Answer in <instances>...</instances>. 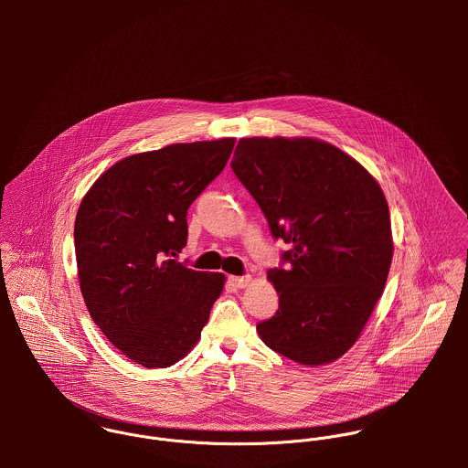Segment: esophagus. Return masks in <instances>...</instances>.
<instances>
[{"label":"esophagus","mask_w":468,"mask_h":468,"mask_svg":"<svg viewBox=\"0 0 468 468\" xmlns=\"http://www.w3.org/2000/svg\"><path fill=\"white\" fill-rule=\"evenodd\" d=\"M230 281L238 286V288H247L252 282L250 275H243V277H230Z\"/></svg>","instance_id":"1"}]
</instances>
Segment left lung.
<instances>
[{"instance_id": "obj_1", "label": "left lung", "mask_w": 468, "mask_h": 468, "mask_svg": "<svg viewBox=\"0 0 468 468\" xmlns=\"http://www.w3.org/2000/svg\"><path fill=\"white\" fill-rule=\"evenodd\" d=\"M273 238L292 243L286 270L268 271L277 314L258 324L270 349L308 367L360 338L393 261L389 207L375 176L312 136L239 138L230 162Z\"/></svg>"}]
</instances>
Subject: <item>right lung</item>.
Masks as SVG:
<instances>
[{
    "label": "right lung",
    "instance_id": "add662e5",
    "mask_svg": "<svg viewBox=\"0 0 468 468\" xmlns=\"http://www.w3.org/2000/svg\"><path fill=\"white\" fill-rule=\"evenodd\" d=\"M236 138L171 144L130 154L82 197L73 227L86 308L134 364L169 367L198 344L221 271L175 261L187 245V208L223 171Z\"/></svg>",
    "mask_w": 468,
    "mask_h": 468
}]
</instances>
